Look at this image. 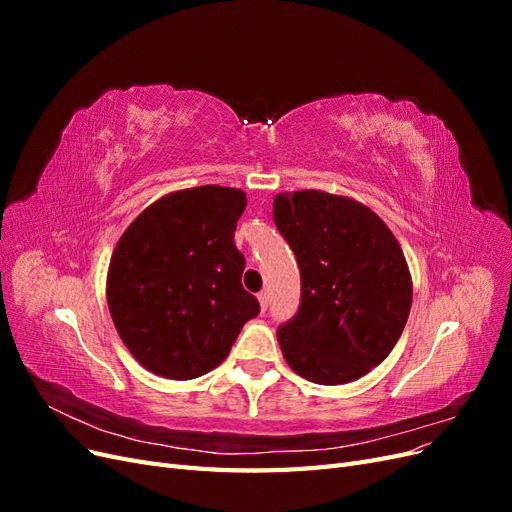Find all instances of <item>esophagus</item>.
I'll use <instances>...</instances> for the list:
<instances>
[{
  "instance_id": "34e87169",
  "label": "esophagus",
  "mask_w": 512,
  "mask_h": 512,
  "mask_svg": "<svg viewBox=\"0 0 512 512\" xmlns=\"http://www.w3.org/2000/svg\"><path fill=\"white\" fill-rule=\"evenodd\" d=\"M258 303H260L262 312H267V307H269V294H267V292H260V294H258Z\"/></svg>"
}]
</instances>
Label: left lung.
Segmentation results:
<instances>
[{
  "mask_svg": "<svg viewBox=\"0 0 512 512\" xmlns=\"http://www.w3.org/2000/svg\"><path fill=\"white\" fill-rule=\"evenodd\" d=\"M273 220L301 271V305L277 331L294 374L346 384L395 348L412 307V275L401 245L378 215L350 196L282 192Z\"/></svg>",
  "mask_w": 512,
  "mask_h": 512,
  "instance_id": "8db88e82",
  "label": "left lung"
}]
</instances>
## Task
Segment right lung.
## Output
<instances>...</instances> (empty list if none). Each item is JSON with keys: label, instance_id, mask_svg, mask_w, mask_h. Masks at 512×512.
I'll return each instance as SVG.
<instances>
[{"label": "right lung", "instance_id": "add662e5", "mask_svg": "<svg viewBox=\"0 0 512 512\" xmlns=\"http://www.w3.org/2000/svg\"><path fill=\"white\" fill-rule=\"evenodd\" d=\"M243 190L200 185L151 203L117 241L106 301L130 354L151 374L192 380L218 367L258 316L243 290L235 230Z\"/></svg>", "mask_w": 512, "mask_h": 512}]
</instances>
